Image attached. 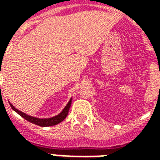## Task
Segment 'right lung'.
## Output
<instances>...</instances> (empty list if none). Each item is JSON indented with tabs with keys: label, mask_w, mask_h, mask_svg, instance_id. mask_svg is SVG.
Masks as SVG:
<instances>
[{
	"label": "right lung",
	"mask_w": 160,
	"mask_h": 160,
	"mask_svg": "<svg viewBox=\"0 0 160 160\" xmlns=\"http://www.w3.org/2000/svg\"><path fill=\"white\" fill-rule=\"evenodd\" d=\"M71 103H72V99H70V101L68 102V104H67V106L64 108V110H63L61 114H59L58 116H56V117H54V118H48V119H39V118H32V117H31V116L26 115L25 113L21 112V111H18V110L13 107L11 104H10V105H11V107H12V109L13 111H15L19 116H21L23 118H25L26 120H27L28 122H30L37 124V125L41 126V127H49V126H54V125L58 124L59 122H62V121L67 118V116L68 114L69 108L70 106H71Z\"/></svg>",
	"instance_id": "right-lung-1"
}]
</instances>
